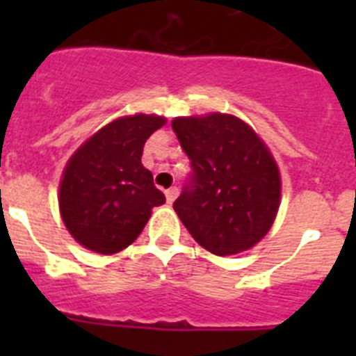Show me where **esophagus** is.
<instances>
[{
  "instance_id": "esophagus-1",
  "label": "esophagus",
  "mask_w": 356,
  "mask_h": 356,
  "mask_svg": "<svg viewBox=\"0 0 356 356\" xmlns=\"http://www.w3.org/2000/svg\"><path fill=\"white\" fill-rule=\"evenodd\" d=\"M176 196H178V188L176 187H171L165 191V200H168V203H172L176 200Z\"/></svg>"
}]
</instances>
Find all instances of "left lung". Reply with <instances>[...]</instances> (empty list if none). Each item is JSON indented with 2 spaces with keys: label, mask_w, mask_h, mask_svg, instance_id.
<instances>
[{
  "label": "left lung",
  "mask_w": 356,
  "mask_h": 356,
  "mask_svg": "<svg viewBox=\"0 0 356 356\" xmlns=\"http://www.w3.org/2000/svg\"><path fill=\"white\" fill-rule=\"evenodd\" d=\"M171 127L193 168L172 203L188 234L219 257L253 248L271 229L282 196L271 151L229 114L176 118Z\"/></svg>",
  "instance_id": "obj_1"
}]
</instances>
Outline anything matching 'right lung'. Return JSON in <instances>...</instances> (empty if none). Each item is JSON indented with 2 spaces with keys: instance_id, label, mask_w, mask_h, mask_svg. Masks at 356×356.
<instances>
[{
  "instance_id": "right-lung-1",
  "label": "right lung",
  "mask_w": 356,
  "mask_h": 356,
  "mask_svg": "<svg viewBox=\"0 0 356 356\" xmlns=\"http://www.w3.org/2000/svg\"><path fill=\"white\" fill-rule=\"evenodd\" d=\"M163 124L160 115L119 118L69 159L58 207L65 228L83 248L102 254L124 250L140 235L151 209L165 203L140 162L146 140Z\"/></svg>"
}]
</instances>
